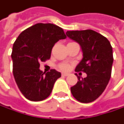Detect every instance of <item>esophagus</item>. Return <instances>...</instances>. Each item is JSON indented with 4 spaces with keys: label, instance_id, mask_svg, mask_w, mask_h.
<instances>
[{
    "label": "esophagus",
    "instance_id": "obj_1",
    "mask_svg": "<svg viewBox=\"0 0 124 124\" xmlns=\"http://www.w3.org/2000/svg\"><path fill=\"white\" fill-rule=\"evenodd\" d=\"M69 75V73H61V76H67Z\"/></svg>",
    "mask_w": 124,
    "mask_h": 124
}]
</instances>
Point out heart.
I'll list each match as a JSON object with an SVG mask.
<instances>
[{
  "label": "heart",
  "mask_w": 124,
  "mask_h": 124,
  "mask_svg": "<svg viewBox=\"0 0 124 124\" xmlns=\"http://www.w3.org/2000/svg\"><path fill=\"white\" fill-rule=\"evenodd\" d=\"M59 69L63 70H66L69 69V66L68 64H65V63H63V64H61L59 65Z\"/></svg>",
  "instance_id": "1"
}]
</instances>
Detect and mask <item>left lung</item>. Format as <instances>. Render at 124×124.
<instances>
[{
    "label": "left lung",
    "instance_id": "8db88e82",
    "mask_svg": "<svg viewBox=\"0 0 124 124\" xmlns=\"http://www.w3.org/2000/svg\"><path fill=\"white\" fill-rule=\"evenodd\" d=\"M66 34L80 44L83 52V58L75 71L87 74L81 78L76 73L78 81L70 88L71 93L79 102L91 103L101 96L111 78L112 46L106 37L93 30L70 31Z\"/></svg>",
    "mask_w": 124,
    "mask_h": 124
}]
</instances>
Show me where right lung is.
Returning a JSON list of instances; mask_svg holds the SVG:
<instances>
[{
  "label": "right lung",
  "mask_w": 124,
  "mask_h": 124,
  "mask_svg": "<svg viewBox=\"0 0 124 124\" xmlns=\"http://www.w3.org/2000/svg\"><path fill=\"white\" fill-rule=\"evenodd\" d=\"M66 38L63 30L51 23H37L24 30L13 43L11 58L15 81L23 96L32 101L48 98L60 72L43 73L40 62L50 59L56 42Z\"/></svg>",
  "instance_id": "add662e5"
}]
</instances>
